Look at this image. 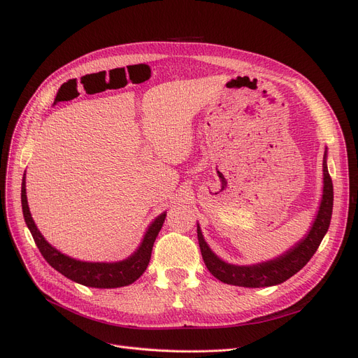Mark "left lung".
Returning a JSON list of instances; mask_svg holds the SVG:
<instances>
[{
    "label": "left lung",
    "mask_w": 358,
    "mask_h": 358,
    "mask_svg": "<svg viewBox=\"0 0 358 358\" xmlns=\"http://www.w3.org/2000/svg\"><path fill=\"white\" fill-rule=\"evenodd\" d=\"M332 206L334 187L327 168V161L324 158V196L321 201V208H319L310 232L302 242H299L293 250H290L285 255H281L280 258H275L268 262H262V264L257 266L239 267L227 264V262L219 259L208 247L200 228L197 227L199 245L204 264L217 280L223 281V283L227 285L241 287H264L283 283V281H286L297 271L302 270L308 264L309 259L313 257L319 245H321V242L331 223Z\"/></svg>",
    "instance_id": "8db88e82"
}]
</instances>
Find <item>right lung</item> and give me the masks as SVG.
<instances>
[{
    "label": "right lung",
    "instance_id": "1",
    "mask_svg": "<svg viewBox=\"0 0 358 358\" xmlns=\"http://www.w3.org/2000/svg\"><path fill=\"white\" fill-rule=\"evenodd\" d=\"M26 176V174H24ZM23 176L22 182V208H23V216L27 223V228L30 229V234L36 242L37 248H39L43 258L49 262V264L65 277H68L72 281H77L80 285L88 286V287H97V289H115V287H123L127 285H131L136 281L143 271L146 270L150 252H152L154 242L157 239V235L159 234L165 213L158 216L154 223L150 224L139 250L131 255L130 258L120 261V262H111V264H106V262H83L73 258H69L59 251H56L53 247L45 241L39 229L36 228V224L31 219L27 197H26V181Z\"/></svg>",
    "mask_w": 358,
    "mask_h": 358
}]
</instances>
